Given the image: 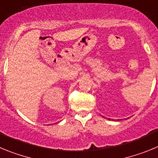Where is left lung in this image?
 <instances>
[{
    "label": "left lung",
    "instance_id": "1",
    "mask_svg": "<svg viewBox=\"0 0 158 158\" xmlns=\"http://www.w3.org/2000/svg\"><path fill=\"white\" fill-rule=\"evenodd\" d=\"M118 120H119V119H118Z\"/></svg>",
    "mask_w": 158,
    "mask_h": 158
}]
</instances>
